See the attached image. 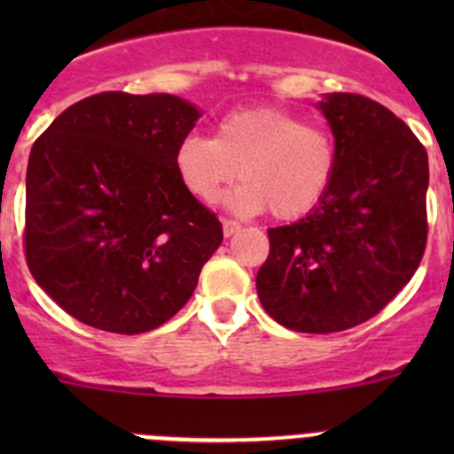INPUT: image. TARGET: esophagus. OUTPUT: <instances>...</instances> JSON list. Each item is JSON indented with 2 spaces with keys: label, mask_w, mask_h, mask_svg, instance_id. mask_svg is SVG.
<instances>
[{
  "label": "esophagus",
  "mask_w": 454,
  "mask_h": 454,
  "mask_svg": "<svg viewBox=\"0 0 454 454\" xmlns=\"http://www.w3.org/2000/svg\"><path fill=\"white\" fill-rule=\"evenodd\" d=\"M239 230H240V223H236V220H230V218L223 220V234L227 236V239H230V236H234Z\"/></svg>",
  "instance_id": "1"
}]
</instances>
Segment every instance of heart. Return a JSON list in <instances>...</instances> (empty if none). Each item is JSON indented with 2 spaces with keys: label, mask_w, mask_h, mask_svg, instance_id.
<instances>
[{
  "label": "heart",
  "mask_w": 454,
  "mask_h": 454,
  "mask_svg": "<svg viewBox=\"0 0 454 454\" xmlns=\"http://www.w3.org/2000/svg\"><path fill=\"white\" fill-rule=\"evenodd\" d=\"M334 136L279 106L239 108L218 122L215 136L188 134L175 152V168L191 195L218 198L239 175L227 204L240 214L295 220L314 211L334 182Z\"/></svg>",
  "instance_id": "obj_1"
}]
</instances>
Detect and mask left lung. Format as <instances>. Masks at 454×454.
Listing matches in <instances>:
<instances>
[{
    "mask_svg": "<svg viewBox=\"0 0 454 454\" xmlns=\"http://www.w3.org/2000/svg\"><path fill=\"white\" fill-rule=\"evenodd\" d=\"M339 166L330 191L298 223L268 230L256 293L270 318L330 334L380 314L414 277L427 243V152L382 104L332 92L318 104Z\"/></svg>",
    "mask_w": 454,
    "mask_h": 454,
    "instance_id": "obj_1",
    "label": "left lung"
}]
</instances>
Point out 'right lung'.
I'll list each match as a JSON object with an SVG mask.
<instances>
[{
	"label": "right lung",
	"instance_id": "1",
	"mask_svg": "<svg viewBox=\"0 0 454 454\" xmlns=\"http://www.w3.org/2000/svg\"><path fill=\"white\" fill-rule=\"evenodd\" d=\"M200 111L166 92H99L31 147L24 254L72 318L143 334L188 302L223 224L192 198L175 152Z\"/></svg>",
	"mask_w": 454,
	"mask_h": 454
}]
</instances>
